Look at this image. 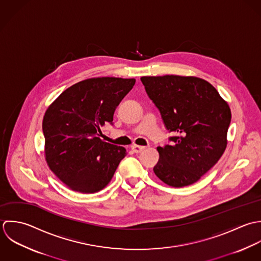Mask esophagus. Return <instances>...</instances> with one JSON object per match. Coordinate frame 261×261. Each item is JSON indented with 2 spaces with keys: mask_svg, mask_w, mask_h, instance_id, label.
Returning <instances> with one entry per match:
<instances>
[{
  "mask_svg": "<svg viewBox=\"0 0 261 261\" xmlns=\"http://www.w3.org/2000/svg\"><path fill=\"white\" fill-rule=\"evenodd\" d=\"M131 149L135 153H140V152H142L145 149V147L144 146H140V145H132Z\"/></svg>",
  "mask_w": 261,
  "mask_h": 261,
  "instance_id": "34e87169",
  "label": "esophagus"
}]
</instances>
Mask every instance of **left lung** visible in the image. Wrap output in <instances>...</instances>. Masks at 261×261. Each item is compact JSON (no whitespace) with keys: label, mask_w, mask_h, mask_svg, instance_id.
<instances>
[{"label":"left lung","mask_w":261,"mask_h":261,"mask_svg":"<svg viewBox=\"0 0 261 261\" xmlns=\"http://www.w3.org/2000/svg\"><path fill=\"white\" fill-rule=\"evenodd\" d=\"M166 129L175 134L171 145L158 146L157 177L173 188L198 181L223 155L231 122L228 103L207 81L196 76H142Z\"/></svg>","instance_id":"obj_1"}]
</instances>
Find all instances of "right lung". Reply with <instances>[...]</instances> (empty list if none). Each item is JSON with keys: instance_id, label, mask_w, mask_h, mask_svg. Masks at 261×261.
Instances as JSON below:
<instances>
[{"instance_id": "1", "label": "right lung", "mask_w": 261, "mask_h": 261, "mask_svg": "<svg viewBox=\"0 0 261 261\" xmlns=\"http://www.w3.org/2000/svg\"><path fill=\"white\" fill-rule=\"evenodd\" d=\"M135 79L93 77L62 92L43 117L44 153L53 173L70 190L93 194L112 179L126 149L103 141L105 123L135 85Z\"/></svg>"}]
</instances>
